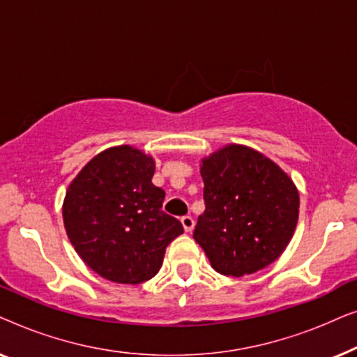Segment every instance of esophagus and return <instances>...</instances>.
I'll return each mask as SVG.
<instances>
[{"label":"esophagus","mask_w":357,"mask_h":357,"mask_svg":"<svg viewBox=\"0 0 357 357\" xmlns=\"http://www.w3.org/2000/svg\"><path fill=\"white\" fill-rule=\"evenodd\" d=\"M180 221H182V226H183L185 231H187V232H192L193 231L195 219L192 216H183L182 219H180Z\"/></svg>","instance_id":"1"}]
</instances>
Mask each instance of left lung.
<instances>
[{"label": "left lung", "instance_id": "left-lung-1", "mask_svg": "<svg viewBox=\"0 0 357 357\" xmlns=\"http://www.w3.org/2000/svg\"><path fill=\"white\" fill-rule=\"evenodd\" d=\"M204 213L193 238L226 276L252 275L284 252L299 218V192L258 151L227 144L202 160Z\"/></svg>", "mask_w": 357, "mask_h": 357}]
</instances>
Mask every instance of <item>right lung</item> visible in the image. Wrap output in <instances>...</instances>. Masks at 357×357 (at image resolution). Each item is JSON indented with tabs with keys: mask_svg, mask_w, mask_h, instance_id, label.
I'll list each match as a JSON object with an SVG mask.
<instances>
[{
	"mask_svg": "<svg viewBox=\"0 0 357 357\" xmlns=\"http://www.w3.org/2000/svg\"><path fill=\"white\" fill-rule=\"evenodd\" d=\"M155 162L131 146H115L87 162L66 190L68 238L91 270L120 284L158 275L165 247L183 226L162 211L165 192L153 183Z\"/></svg>",
	"mask_w": 357,
	"mask_h": 357,
	"instance_id": "add662e5",
	"label": "right lung"
}]
</instances>
